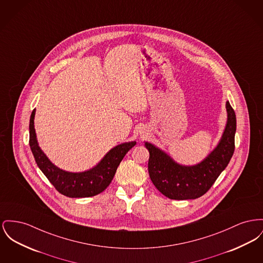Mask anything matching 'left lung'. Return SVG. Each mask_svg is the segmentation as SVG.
I'll list each match as a JSON object with an SVG mask.
<instances>
[{"mask_svg": "<svg viewBox=\"0 0 263 263\" xmlns=\"http://www.w3.org/2000/svg\"><path fill=\"white\" fill-rule=\"evenodd\" d=\"M228 123L216 149L201 163L185 167L174 162L168 155L146 142L150 157L148 171L155 186L171 200H192L204 195L220 173L229 165L234 152L236 117L227 102Z\"/></svg>", "mask_w": 263, "mask_h": 263, "instance_id": "1", "label": "left lung"}]
</instances>
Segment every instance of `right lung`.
<instances>
[{
	"instance_id": "right-lung-1",
	"label": "right lung",
	"mask_w": 263,
	"mask_h": 263,
	"mask_svg": "<svg viewBox=\"0 0 263 263\" xmlns=\"http://www.w3.org/2000/svg\"><path fill=\"white\" fill-rule=\"evenodd\" d=\"M33 109L30 119V147L39 168L55 190L68 198H88L102 193L111 183L116 170L126 153L136 142L120 144L111 149L100 163L92 169L82 173H69L55 167L39 147L33 119Z\"/></svg>"
}]
</instances>
